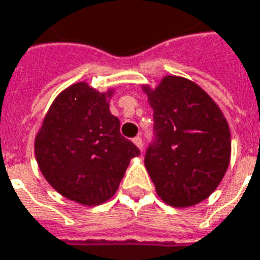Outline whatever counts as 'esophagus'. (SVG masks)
<instances>
[{"mask_svg": "<svg viewBox=\"0 0 260 260\" xmlns=\"http://www.w3.org/2000/svg\"><path fill=\"white\" fill-rule=\"evenodd\" d=\"M133 143H134V144H136V145H137L139 148H143V139H141L140 136H137V137H134V139H133Z\"/></svg>", "mask_w": 260, "mask_h": 260, "instance_id": "obj_1", "label": "esophagus"}]
</instances>
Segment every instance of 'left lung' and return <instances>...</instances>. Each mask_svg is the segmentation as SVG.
Segmentation results:
<instances>
[{
  "label": "left lung",
  "mask_w": 260,
  "mask_h": 260,
  "mask_svg": "<svg viewBox=\"0 0 260 260\" xmlns=\"http://www.w3.org/2000/svg\"><path fill=\"white\" fill-rule=\"evenodd\" d=\"M154 109L144 164L165 203L187 207L214 192L230 164L231 137L220 108L192 81L165 77L145 86Z\"/></svg>",
  "instance_id": "obj_1"
}]
</instances>
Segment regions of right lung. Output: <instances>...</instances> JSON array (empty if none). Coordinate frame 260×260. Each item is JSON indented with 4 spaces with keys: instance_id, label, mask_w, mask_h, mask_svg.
<instances>
[{
    "instance_id": "1",
    "label": "right lung",
    "mask_w": 260,
    "mask_h": 260,
    "mask_svg": "<svg viewBox=\"0 0 260 260\" xmlns=\"http://www.w3.org/2000/svg\"><path fill=\"white\" fill-rule=\"evenodd\" d=\"M39 168L57 192L98 206L117 190L130 159L140 150L120 134L104 93L85 82L58 95L35 143Z\"/></svg>"
}]
</instances>
